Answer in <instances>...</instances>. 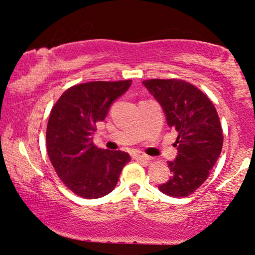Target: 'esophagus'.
<instances>
[{
    "label": "esophagus",
    "mask_w": 255,
    "mask_h": 255,
    "mask_svg": "<svg viewBox=\"0 0 255 255\" xmlns=\"http://www.w3.org/2000/svg\"><path fill=\"white\" fill-rule=\"evenodd\" d=\"M134 158V159L136 160H144V162H150L151 158L148 156H145V154H142L141 152H135V153H133V156H131Z\"/></svg>",
    "instance_id": "esophagus-1"
}]
</instances>
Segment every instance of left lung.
<instances>
[{"mask_svg":"<svg viewBox=\"0 0 255 255\" xmlns=\"http://www.w3.org/2000/svg\"><path fill=\"white\" fill-rule=\"evenodd\" d=\"M142 84L159 102L169 127L177 131V156L168 162L172 176L158 188L184 198L207 180L223 146L217 110L198 87L180 79H150Z\"/></svg>","mask_w":255,"mask_h":255,"instance_id":"left-lung-1","label":"left lung"}]
</instances>
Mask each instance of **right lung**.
Returning <instances> with one entry per match:
<instances>
[{
	"mask_svg": "<svg viewBox=\"0 0 255 255\" xmlns=\"http://www.w3.org/2000/svg\"><path fill=\"white\" fill-rule=\"evenodd\" d=\"M131 80L91 81L64 91L52 107L46 127V150L57 176L74 194L97 199L116 187L130 160L122 151L96 147L92 134L111 103L129 89Z\"/></svg>",
	"mask_w": 255,
	"mask_h": 255,
	"instance_id": "right-lung-1",
	"label": "right lung"
}]
</instances>
